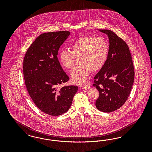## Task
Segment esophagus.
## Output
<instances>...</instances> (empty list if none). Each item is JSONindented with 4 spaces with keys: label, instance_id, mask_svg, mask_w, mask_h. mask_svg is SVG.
I'll return each mask as SVG.
<instances>
[{
    "label": "esophagus",
    "instance_id": "1",
    "mask_svg": "<svg viewBox=\"0 0 152 152\" xmlns=\"http://www.w3.org/2000/svg\"><path fill=\"white\" fill-rule=\"evenodd\" d=\"M80 88H83V89H88V88H90V87L88 85H83L80 86Z\"/></svg>",
    "mask_w": 152,
    "mask_h": 152
}]
</instances>
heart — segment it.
Here are the masks:
<instances>
[{
	"label": "heart",
	"mask_w": 152,
	"mask_h": 152,
	"mask_svg": "<svg viewBox=\"0 0 152 152\" xmlns=\"http://www.w3.org/2000/svg\"><path fill=\"white\" fill-rule=\"evenodd\" d=\"M71 51L62 50L58 58L65 69H72L75 65L76 58H80L81 65L71 72L74 83L81 84L85 83L91 71H96L105 64L109 46L106 39L101 36L80 37L69 46Z\"/></svg>",
	"instance_id": "obj_1"
}]
</instances>
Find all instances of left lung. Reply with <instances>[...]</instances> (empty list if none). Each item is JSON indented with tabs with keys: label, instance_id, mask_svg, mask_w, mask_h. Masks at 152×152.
I'll return each mask as SVG.
<instances>
[{
	"label": "left lung",
	"instance_id": "8db88e82",
	"mask_svg": "<svg viewBox=\"0 0 152 152\" xmlns=\"http://www.w3.org/2000/svg\"><path fill=\"white\" fill-rule=\"evenodd\" d=\"M99 31L107 34L110 45L105 64L94 77L93 86L99 92L95 105L99 110L111 113L119 109L127 100L135 72L126 42L110 30Z\"/></svg>",
	"mask_w": 152,
	"mask_h": 152
}]
</instances>
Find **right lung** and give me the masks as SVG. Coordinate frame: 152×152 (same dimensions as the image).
<instances>
[{
    "mask_svg": "<svg viewBox=\"0 0 152 152\" xmlns=\"http://www.w3.org/2000/svg\"><path fill=\"white\" fill-rule=\"evenodd\" d=\"M69 31L45 33L29 46L23 60V75L28 92L37 107L56 116L69 110L77 86L60 85L69 80L57 58L60 46Z\"/></svg>",
    "mask_w": 152,
    "mask_h": 152,
    "instance_id": "1",
    "label": "right lung"
}]
</instances>
